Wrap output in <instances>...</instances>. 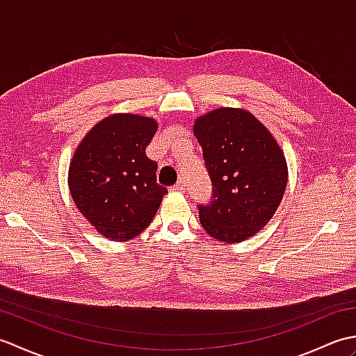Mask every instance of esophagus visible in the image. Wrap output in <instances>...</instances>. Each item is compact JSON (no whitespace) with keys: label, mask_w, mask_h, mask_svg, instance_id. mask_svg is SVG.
<instances>
[{"label":"esophagus","mask_w":356,"mask_h":356,"mask_svg":"<svg viewBox=\"0 0 356 356\" xmlns=\"http://www.w3.org/2000/svg\"><path fill=\"white\" fill-rule=\"evenodd\" d=\"M171 190H172V191H179V193H185V180L180 179L179 182L171 188Z\"/></svg>","instance_id":"obj_1"}]
</instances>
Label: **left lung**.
<instances>
[{
  "label": "left lung",
  "instance_id": "8db88e82",
  "mask_svg": "<svg viewBox=\"0 0 356 356\" xmlns=\"http://www.w3.org/2000/svg\"><path fill=\"white\" fill-rule=\"evenodd\" d=\"M194 136L213 184L199 218L211 237L240 243L264 228L287 184L286 159L259 119L240 108H217L195 119Z\"/></svg>",
  "mask_w": 356,
  "mask_h": 356
}]
</instances>
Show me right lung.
<instances>
[{"label": "right lung", "mask_w": 356, "mask_h": 356, "mask_svg": "<svg viewBox=\"0 0 356 356\" xmlns=\"http://www.w3.org/2000/svg\"><path fill=\"white\" fill-rule=\"evenodd\" d=\"M154 119L113 115L96 124L76 148L69 171L74 205L104 237L131 240L153 222L163 195L157 163L145 148Z\"/></svg>", "instance_id": "obj_1"}]
</instances>
